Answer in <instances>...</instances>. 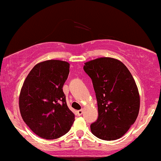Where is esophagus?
<instances>
[{"label":"esophagus","instance_id":"34e87169","mask_svg":"<svg viewBox=\"0 0 161 161\" xmlns=\"http://www.w3.org/2000/svg\"><path fill=\"white\" fill-rule=\"evenodd\" d=\"M82 114H83V110H82V109H81V110H77V114H78L79 116L82 115Z\"/></svg>","mask_w":161,"mask_h":161}]
</instances>
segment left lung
<instances>
[{"mask_svg": "<svg viewBox=\"0 0 161 161\" xmlns=\"http://www.w3.org/2000/svg\"><path fill=\"white\" fill-rule=\"evenodd\" d=\"M84 70L92 80L98 118L91 130L104 141L119 139L135 122L140 96L134 77L120 60L101 58L86 62Z\"/></svg>", "mask_w": 161, "mask_h": 161, "instance_id": "8db88e82", "label": "left lung"}]
</instances>
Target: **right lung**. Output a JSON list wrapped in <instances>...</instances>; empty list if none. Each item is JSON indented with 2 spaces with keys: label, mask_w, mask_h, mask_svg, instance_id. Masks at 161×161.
Listing matches in <instances>:
<instances>
[{
  "label": "right lung",
  "mask_w": 161,
  "mask_h": 161,
  "mask_svg": "<svg viewBox=\"0 0 161 161\" xmlns=\"http://www.w3.org/2000/svg\"><path fill=\"white\" fill-rule=\"evenodd\" d=\"M70 64L59 60L41 62L26 77L19 97L22 119L33 132L44 139L64 135L74 121L68 108L63 86Z\"/></svg>",
  "instance_id": "right-lung-1"
}]
</instances>
